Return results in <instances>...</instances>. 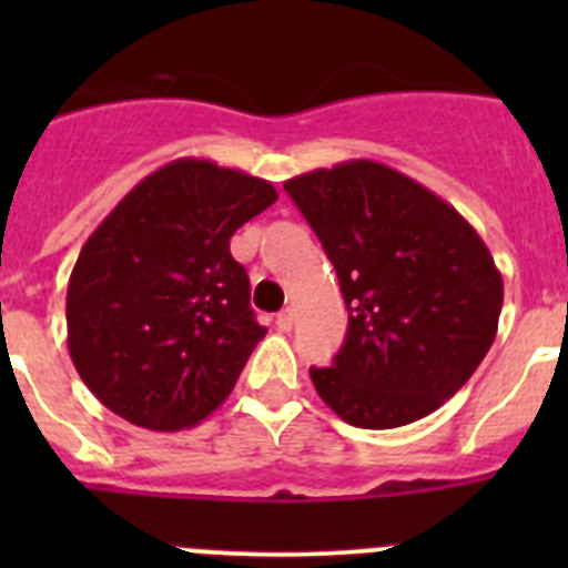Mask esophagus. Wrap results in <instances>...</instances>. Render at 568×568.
Wrapping results in <instances>:
<instances>
[{"instance_id":"34e87169","label":"esophagus","mask_w":568,"mask_h":568,"mask_svg":"<svg viewBox=\"0 0 568 568\" xmlns=\"http://www.w3.org/2000/svg\"><path fill=\"white\" fill-rule=\"evenodd\" d=\"M293 310H281L278 315H275V327L281 329V333H290L293 329Z\"/></svg>"}]
</instances>
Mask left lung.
<instances>
[{"label": "left lung", "instance_id": "left-lung-1", "mask_svg": "<svg viewBox=\"0 0 568 568\" xmlns=\"http://www.w3.org/2000/svg\"><path fill=\"white\" fill-rule=\"evenodd\" d=\"M344 293V346L310 366L346 424L395 429L435 413L489 353L504 278L475 227L409 175L369 159L284 182Z\"/></svg>", "mask_w": 568, "mask_h": 568}]
</instances>
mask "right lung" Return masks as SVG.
<instances>
[{"label": "right lung", "instance_id": "add662e5", "mask_svg": "<svg viewBox=\"0 0 568 568\" xmlns=\"http://www.w3.org/2000/svg\"><path fill=\"white\" fill-rule=\"evenodd\" d=\"M275 199L264 179L175 159L90 233L68 284V349L110 413L179 433L227 400L267 335L230 239Z\"/></svg>", "mask_w": 568, "mask_h": 568}]
</instances>
